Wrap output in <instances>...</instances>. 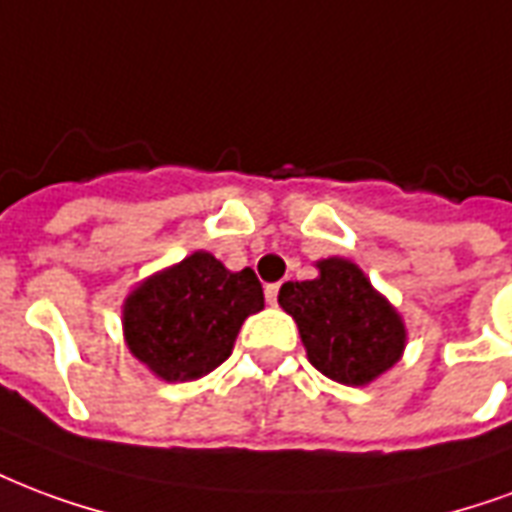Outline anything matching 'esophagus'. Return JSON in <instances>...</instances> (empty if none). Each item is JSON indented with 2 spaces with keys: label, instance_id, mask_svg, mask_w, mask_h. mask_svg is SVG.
Returning <instances> with one entry per match:
<instances>
[{
  "label": "esophagus",
  "instance_id": "esophagus-1",
  "mask_svg": "<svg viewBox=\"0 0 512 512\" xmlns=\"http://www.w3.org/2000/svg\"><path fill=\"white\" fill-rule=\"evenodd\" d=\"M276 298H279V285H266V301H268V304H276Z\"/></svg>",
  "mask_w": 512,
  "mask_h": 512
}]
</instances>
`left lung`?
<instances>
[{
    "mask_svg": "<svg viewBox=\"0 0 512 512\" xmlns=\"http://www.w3.org/2000/svg\"><path fill=\"white\" fill-rule=\"evenodd\" d=\"M317 268V279L282 285L279 304L298 323L314 369L344 385H366L399 361L404 323L355 263L331 257Z\"/></svg>",
    "mask_w": 512,
    "mask_h": 512,
    "instance_id": "1",
    "label": "left lung"
}]
</instances>
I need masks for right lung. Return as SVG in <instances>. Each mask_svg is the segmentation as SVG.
<instances>
[{
    "mask_svg": "<svg viewBox=\"0 0 512 512\" xmlns=\"http://www.w3.org/2000/svg\"><path fill=\"white\" fill-rule=\"evenodd\" d=\"M260 309L263 287L252 268L233 274L214 255L195 252L127 298L124 333L151 372L187 382L217 369L246 317Z\"/></svg>",
    "mask_w": 512,
    "mask_h": 512,
    "instance_id": "1",
    "label": "right lung"
}]
</instances>
